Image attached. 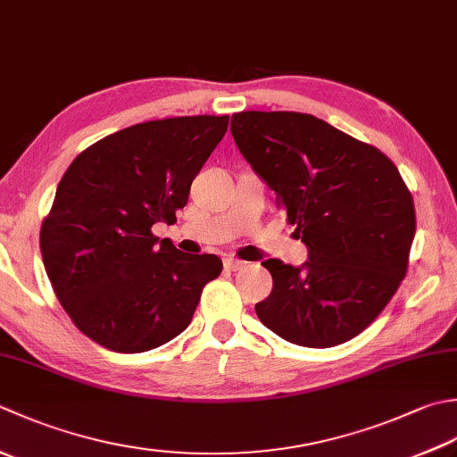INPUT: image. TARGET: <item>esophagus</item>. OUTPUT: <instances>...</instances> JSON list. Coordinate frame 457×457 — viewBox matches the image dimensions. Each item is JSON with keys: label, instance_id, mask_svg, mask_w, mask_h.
Segmentation results:
<instances>
[{"label": "esophagus", "instance_id": "obj_1", "mask_svg": "<svg viewBox=\"0 0 457 457\" xmlns=\"http://www.w3.org/2000/svg\"><path fill=\"white\" fill-rule=\"evenodd\" d=\"M223 267L229 271H237V270H244L245 262H241V259H236V257H226L223 259Z\"/></svg>", "mask_w": 457, "mask_h": 457}]
</instances>
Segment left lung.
Wrapping results in <instances>:
<instances>
[{
  "mask_svg": "<svg viewBox=\"0 0 457 457\" xmlns=\"http://www.w3.org/2000/svg\"><path fill=\"white\" fill-rule=\"evenodd\" d=\"M231 137L309 252L299 267L263 262L273 289L255 305L259 320L293 345L351 341L408 270L416 212L398 168L312 114L236 112Z\"/></svg>",
  "mask_w": 457,
  "mask_h": 457,
  "instance_id": "8db88e82",
  "label": "left lung"
}]
</instances>
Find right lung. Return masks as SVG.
Masks as SVG:
<instances>
[{"mask_svg": "<svg viewBox=\"0 0 457 457\" xmlns=\"http://www.w3.org/2000/svg\"><path fill=\"white\" fill-rule=\"evenodd\" d=\"M229 116L140 122L95 142L62 174L41 226V255L80 333L114 353H145L190 325L212 253L187 255L152 234L174 223Z\"/></svg>", "mask_w": 457, "mask_h": 457, "instance_id": "1", "label": "right lung"}]
</instances>
